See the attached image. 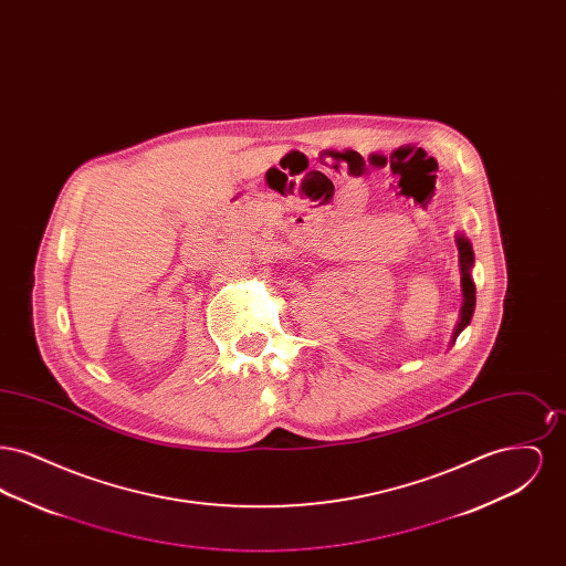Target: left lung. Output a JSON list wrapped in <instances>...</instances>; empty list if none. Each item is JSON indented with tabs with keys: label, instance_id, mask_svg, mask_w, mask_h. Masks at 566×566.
Listing matches in <instances>:
<instances>
[{
	"label": "left lung",
	"instance_id": "left-lung-1",
	"mask_svg": "<svg viewBox=\"0 0 566 566\" xmlns=\"http://www.w3.org/2000/svg\"><path fill=\"white\" fill-rule=\"evenodd\" d=\"M458 254H460V273H462V312H460V323L457 326V335L471 323L473 310H475V284L471 280V268H473V250L467 238L457 235Z\"/></svg>",
	"mask_w": 566,
	"mask_h": 566
}]
</instances>
